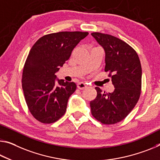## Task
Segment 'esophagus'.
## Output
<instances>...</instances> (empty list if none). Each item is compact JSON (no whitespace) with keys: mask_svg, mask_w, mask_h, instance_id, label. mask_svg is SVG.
Segmentation results:
<instances>
[{"mask_svg":"<svg viewBox=\"0 0 160 160\" xmlns=\"http://www.w3.org/2000/svg\"><path fill=\"white\" fill-rule=\"evenodd\" d=\"M86 87H87V84H86V83H85V82H80L78 83V88H79L80 90L85 89Z\"/></svg>","mask_w":160,"mask_h":160,"instance_id":"obj_1","label":"esophagus"}]
</instances>
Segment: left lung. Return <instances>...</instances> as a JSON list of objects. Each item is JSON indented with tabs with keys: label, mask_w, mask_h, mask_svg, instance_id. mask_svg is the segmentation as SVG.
<instances>
[{
	"label": "left lung",
	"mask_w": 160,
	"mask_h": 160,
	"mask_svg": "<svg viewBox=\"0 0 160 160\" xmlns=\"http://www.w3.org/2000/svg\"><path fill=\"white\" fill-rule=\"evenodd\" d=\"M91 35L105 50V71L115 87L112 92L108 93L95 88L97 96L90 103L91 113L104 125H113L130 114L140 97V60L135 50L123 40L98 32Z\"/></svg>",
	"instance_id": "8db88e82"
}]
</instances>
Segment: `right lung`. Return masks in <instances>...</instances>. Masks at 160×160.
<instances>
[{"label": "right lung", "mask_w": 160, "mask_h": 160, "mask_svg": "<svg viewBox=\"0 0 160 160\" xmlns=\"http://www.w3.org/2000/svg\"><path fill=\"white\" fill-rule=\"evenodd\" d=\"M88 32L62 31L45 35L35 42L25 60L22 88L27 106L38 121L50 124L64 115L73 82L58 80L56 73Z\"/></svg>", "instance_id": "add662e5"}]
</instances>
